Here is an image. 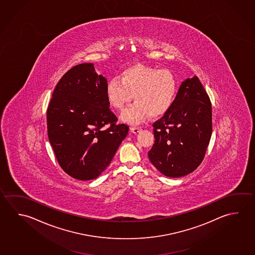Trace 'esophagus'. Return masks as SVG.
<instances>
[{"instance_id":"esophagus-1","label":"esophagus","mask_w":255,"mask_h":255,"mask_svg":"<svg viewBox=\"0 0 255 255\" xmlns=\"http://www.w3.org/2000/svg\"><path fill=\"white\" fill-rule=\"evenodd\" d=\"M139 130H140L139 127H136V126H131L130 127V131H132L133 133H137Z\"/></svg>"}]
</instances>
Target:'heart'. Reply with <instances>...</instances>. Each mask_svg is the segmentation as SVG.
I'll return each instance as SVG.
<instances>
[{"label": "heart", "mask_w": 255, "mask_h": 255, "mask_svg": "<svg viewBox=\"0 0 255 255\" xmlns=\"http://www.w3.org/2000/svg\"><path fill=\"white\" fill-rule=\"evenodd\" d=\"M176 78L166 69L137 64L126 68L108 81L106 95L114 108L124 111L131 100L135 103L123 114L124 121L139 124L148 116L162 117L173 107L177 95Z\"/></svg>", "instance_id": "b5f03b06"}]
</instances>
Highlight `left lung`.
Segmentation results:
<instances>
[{
    "label": "left lung",
    "mask_w": 255,
    "mask_h": 255,
    "mask_svg": "<svg viewBox=\"0 0 255 255\" xmlns=\"http://www.w3.org/2000/svg\"><path fill=\"white\" fill-rule=\"evenodd\" d=\"M152 126L155 142L147 155L160 173L181 177L201 165L212 133V111L198 77L183 81L173 107Z\"/></svg>",
    "instance_id": "1"
}]
</instances>
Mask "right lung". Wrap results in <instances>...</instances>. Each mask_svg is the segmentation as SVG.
Returning <instances> with one entry per match:
<instances>
[{"label": "right lung", "instance_id": "1", "mask_svg": "<svg viewBox=\"0 0 255 255\" xmlns=\"http://www.w3.org/2000/svg\"><path fill=\"white\" fill-rule=\"evenodd\" d=\"M107 84L92 63L78 64L58 81L47 108V134L59 165L81 181L104 172L129 131L109 108Z\"/></svg>", "mask_w": 255, "mask_h": 255}]
</instances>
